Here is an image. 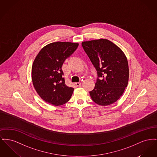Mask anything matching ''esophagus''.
Instances as JSON below:
<instances>
[{
  "instance_id": "obj_1",
  "label": "esophagus",
  "mask_w": 157,
  "mask_h": 157,
  "mask_svg": "<svg viewBox=\"0 0 157 157\" xmlns=\"http://www.w3.org/2000/svg\"><path fill=\"white\" fill-rule=\"evenodd\" d=\"M75 85H76V86H79L81 85V82H75Z\"/></svg>"
}]
</instances>
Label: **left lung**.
Returning <instances> with one entry per match:
<instances>
[{"label": "left lung", "mask_w": 157, "mask_h": 157, "mask_svg": "<svg viewBox=\"0 0 157 157\" xmlns=\"http://www.w3.org/2000/svg\"><path fill=\"white\" fill-rule=\"evenodd\" d=\"M82 46L98 77L94 90L90 92L93 101L102 106L113 104L128 86L129 72L126 56L120 47L107 39L83 41Z\"/></svg>", "instance_id": "8db88e82"}]
</instances>
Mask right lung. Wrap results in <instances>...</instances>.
<instances>
[{"instance_id":"obj_1","label":"right lung","mask_w":157,"mask_h":157,"mask_svg":"<svg viewBox=\"0 0 157 157\" xmlns=\"http://www.w3.org/2000/svg\"><path fill=\"white\" fill-rule=\"evenodd\" d=\"M78 45L57 41L43 47L38 53L32 66L31 77L36 91L44 101L58 106L70 100L74 89L65 84L62 67Z\"/></svg>"}]
</instances>
